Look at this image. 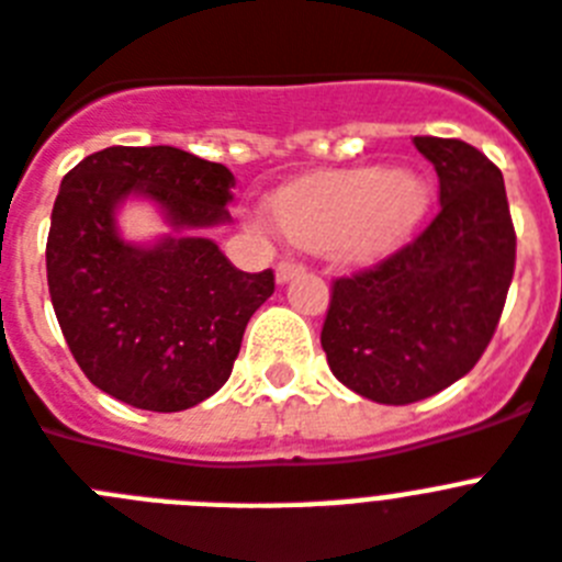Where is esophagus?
<instances>
[{"instance_id":"esophagus-1","label":"esophagus","mask_w":562,"mask_h":562,"mask_svg":"<svg viewBox=\"0 0 562 562\" xmlns=\"http://www.w3.org/2000/svg\"><path fill=\"white\" fill-rule=\"evenodd\" d=\"M305 271V266H300V262H294V259H282L280 266H277V282H289L291 277H300V273Z\"/></svg>"}]
</instances>
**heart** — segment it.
<instances>
[{"label": "heart", "instance_id": "obj_1", "mask_svg": "<svg viewBox=\"0 0 562 562\" xmlns=\"http://www.w3.org/2000/svg\"><path fill=\"white\" fill-rule=\"evenodd\" d=\"M428 205L426 182L394 168L305 177L277 196L273 216L291 243L346 262H376L408 239Z\"/></svg>", "mask_w": 562, "mask_h": 562}]
</instances>
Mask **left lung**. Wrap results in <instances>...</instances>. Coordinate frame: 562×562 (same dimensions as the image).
Listing matches in <instances>:
<instances>
[{
    "instance_id": "left-lung-1",
    "label": "left lung",
    "mask_w": 562,
    "mask_h": 562,
    "mask_svg": "<svg viewBox=\"0 0 562 562\" xmlns=\"http://www.w3.org/2000/svg\"><path fill=\"white\" fill-rule=\"evenodd\" d=\"M440 179V214L369 271L339 277L323 351L339 383L408 405L469 374L492 342L514 277L503 173L463 139L414 136Z\"/></svg>"
}]
</instances>
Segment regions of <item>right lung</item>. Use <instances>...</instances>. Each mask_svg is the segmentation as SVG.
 I'll use <instances>...</instances> for the list:
<instances>
[{
	"label": "right lung",
	"instance_id": "right-lung-1",
	"mask_svg": "<svg viewBox=\"0 0 562 562\" xmlns=\"http://www.w3.org/2000/svg\"><path fill=\"white\" fill-rule=\"evenodd\" d=\"M234 173L171 148H113L65 173L48 234V291L74 360L97 389L145 412H186L223 389L245 325L273 294V271L245 273L205 237L228 223ZM131 195L172 234L122 240Z\"/></svg>",
	"mask_w": 562,
	"mask_h": 562
}]
</instances>
